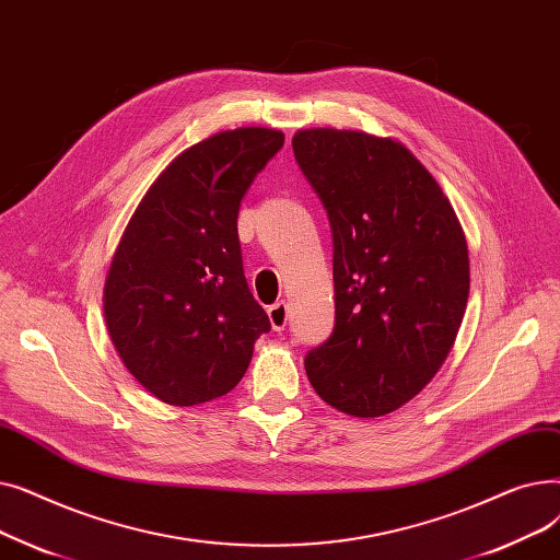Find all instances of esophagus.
I'll return each mask as SVG.
<instances>
[{
    "label": "esophagus",
    "mask_w": 560,
    "mask_h": 560,
    "mask_svg": "<svg viewBox=\"0 0 560 560\" xmlns=\"http://www.w3.org/2000/svg\"><path fill=\"white\" fill-rule=\"evenodd\" d=\"M270 315V325L275 331H283L288 325V304L285 302H277L268 308Z\"/></svg>",
    "instance_id": "obj_1"
}]
</instances>
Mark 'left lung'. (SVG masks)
Returning <instances> with one entry per match:
<instances>
[{
  "label": "left lung",
  "instance_id": "left-lung-1",
  "mask_svg": "<svg viewBox=\"0 0 560 560\" xmlns=\"http://www.w3.org/2000/svg\"><path fill=\"white\" fill-rule=\"evenodd\" d=\"M292 152L334 238L336 325L304 368L340 413L381 418L429 384L456 340L465 235L429 170L393 138L302 129Z\"/></svg>",
  "mask_w": 560,
  "mask_h": 560
}]
</instances>
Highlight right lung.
<instances>
[{"label":"right lung","mask_w":560,"mask_h":560,"mask_svg":"<svg viewBox=\"0 0 560 560\" xmlns=\"http://www.w3.org/2000/svg\"><path fill=\"white\" fill-rule=\"evenodd\" d=\"M281 147L283 133L262 127L192 144L159 174L115 249L106 327L138 384L165 404L233 390L270 331L245 279L238 211Z\"/></svg>","instance_id":"add662e5"}]
</instances>
